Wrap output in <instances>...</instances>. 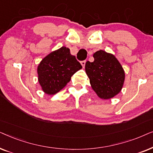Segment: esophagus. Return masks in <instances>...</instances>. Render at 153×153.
Segmentation results:
<instances>
[{
	"label": "esophagus",
	"instance_id": "34e87169",
	"mask_svg": "<svg viewBox=\"0 0 153 153\" xmlns=\"http://www.w3.org/2000/svg\"><path fill=\"white\" fill-rule=\"evenodd\" d=\"M85 62H86V60H82V61H81V65L83 66V68H84L85 67Z\"/></svg>",
	"mask_w": 153,
	"mask_h": 153
}]
</instances>
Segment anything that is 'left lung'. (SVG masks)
I'll return each instance as SVG.
<instances>
[{"instance_id": "left-lung-1", "label": "left lung", "mask_w": 153, "mask_h": 153, "mask_svg": "<svg viewBox=\"0 0 153 153\" xmlns=\"http://www.w3.org/2000/svg\"><path fill=\"white\" fill-rule=\"evenodd\" d=\"M94 61H87L85 70L92 88L100 98L110 99L119 93L125 81V72L112 54L100 50L93 54Z\"/></svg>"}]
</instances>
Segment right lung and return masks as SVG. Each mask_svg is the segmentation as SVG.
Instances as JSON below:
<instances>
[{"instance_id":"right-lung-1","label":"right lung","mask_w":153,"mask_h":153,"mask_svg":"<svg viewBox=\"0 0 153 153\" xmlns=\"http://www.w3.org/2000/svg\"><path fill=\"white\" fill-rule=\"evenodd\" d=\"M82 68L70 49L62 47L46 56L37 68L38 81L43 91L54 95L65 86L75 72Z\"/></svg>"}]
</instances>
